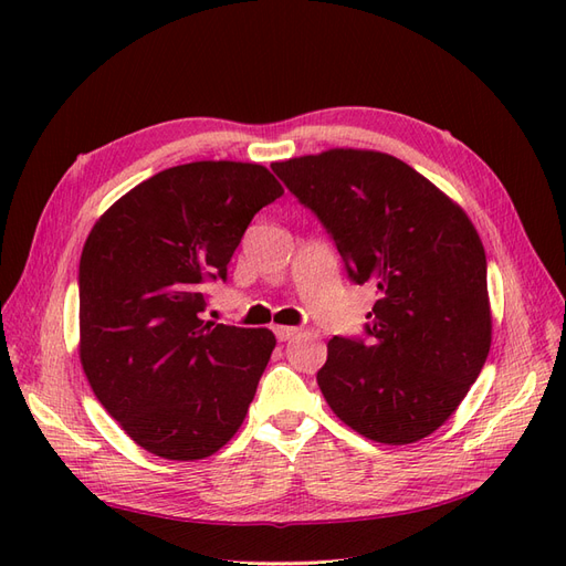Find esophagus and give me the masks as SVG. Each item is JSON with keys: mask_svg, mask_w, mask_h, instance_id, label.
Segmentation results:
<instances>
[{"mask_svg": "<svg viewBox=\"0 0 566 566\" xmlns=\"http://www.w3.org/2000/svg\"><path fill=\"white\" fill-rule=\"evenodd\" d=\"M273 333H276V337H279L281 342H287V339H293L300 331L293 328V325H276V328H273Z\"/></svg>", "mask_w": 566, "mask_h": 566, "instance_id": "1", "label": "esophagus"}]
</instances>
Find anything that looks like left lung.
I'll use <instances>...</instances> for the list:
<instances>
[{
	"mask_svg": "<svg viewBox=\"0 0 566 566\" xmlns=\"http://www.w3.org/2000/svg\"><path fill=\"white\" fill-rule=\"evenodd\" d=\"M331 233L349 279L378 287L366 337H333L316 373L333 413L403 447L447 422L491 347L486 254L468 214L399 158L333 148L273 163Z\"/></svg>",
	"mask_w": 566,
	"mask_h": 566,
	"instance_id": "8db88e82",
	"label": "left lung"
}]
</instances>
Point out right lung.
Here are the masks:
<instances>
[{
  "label": "right lung",
  "mask_w": 566,
  "mask_h": 566,
  "mask_svg": "<svg viewBox=\"0 0 566 566\" xmlns=\"http://www.w3.org/2000/svg\"><path fill=\"white\" fill-rule=\"evenodd\" d=\"M283 186L254 163L163 169L101 217L80 256V361L108 413L167 460L217 453L243 424L276 337L202 321L241 238Z\"/></svg>",
  "instance_id": "1"
}]
</instances>
